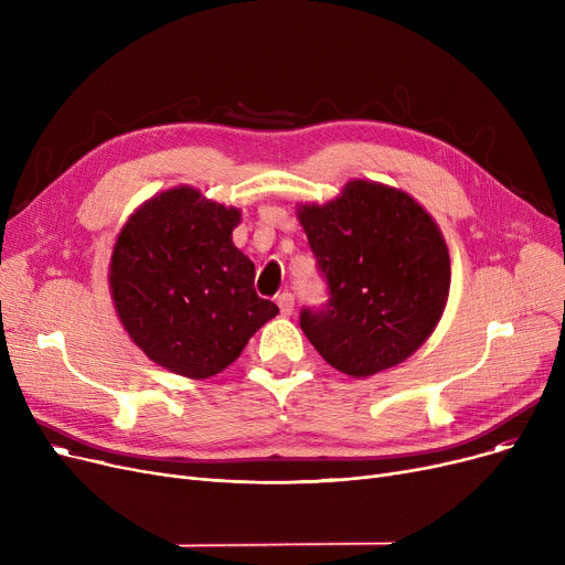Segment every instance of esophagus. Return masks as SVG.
Masks as SVG:
<instances>
[{
    "instance_id": "1",
    "label": "esophagus",
    "mask_w": 565,
    "mask_h": 565,
    "mask_svg": "<svg viewBox=\"0 0 565 565\" xmlns=\"http://www.w3.org/2000/svg\"><path fill=\"white\" fill-rule=\"evenodd\" d=\"M277 305H279L281 316H290V313H292V307H295V295L288 292V290L279 292V295H277Z\"/></svg>"
}]
</instances>
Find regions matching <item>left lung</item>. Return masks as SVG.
<instances>
[{"instance_id": "obj_1", "label": "left lung", "mask_w": 565, "mask_h": 565, "mask_svg": "<svg viewBox=\"0 0 565 565\" xmlns=\"http://www.w3.org/2000/svg\"><path fill=\"white\" fill-rule=\"evenodd\" d=\"M328 302L300 328L322 360L366 377L407 360L447 307L451 263L433 217L409 194L352 181L328 205L298 213Z\"/></svg>"}]
</instances>
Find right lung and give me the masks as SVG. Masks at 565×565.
Listing matches in <instances>:
<instances>
[{
	"mask_svg": "<svg viewBox=\"0 0 565 565\" xmlns=\"http://www.w3.org/2000/svg\"><path fill=\"white\" fill-rule=\"evenodd\" d=\"M241 211L175 188L146 201L118 235L109 286L130 339L185 377H211L241 358L279 313L254 288V263L231 241Z\"/></svg>",
	"mask_w": 565,
	"mask_h": 565,
	"instance_id": "obj_1",
	"label": "right lung"
}]
</instances>
